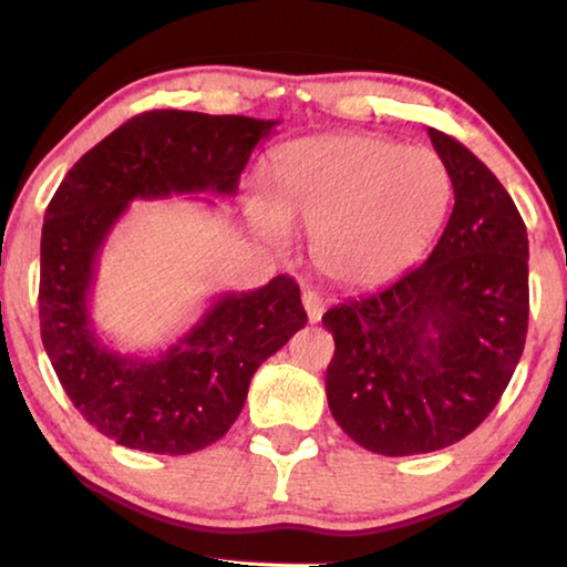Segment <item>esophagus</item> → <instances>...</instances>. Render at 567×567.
I'll return each instance as SVG.
<instances>
[{"label":"esophagus","instance_id":"1","mask_svg":"<svg viewBox=\"0 0 567 567\" xmlns=\"http://www.w3.org/2000/svg\"><path fill=\"white\" fill-rule=\"evenodd\" d=\"M302 308L308 312L310 323H318L320 316H323V298L318 292H302Z\"/></svg>","mask_w":567,"mask_h":567}]
</instances>
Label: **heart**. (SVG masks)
I'll use <instances>...</instances> for the list:
<instances>
[{
	"label": "heart",
	"mask_w": 567,
	"mask_h": 567,
	"mask_svg": "<svg viewBox=\"0 0 567 567\" xmlns=\"http://www.w3.org/2000/svg\"><path fill=\"white\" fill-rule=\"evenodd\" d=\"M272 198L251 190L257 229L287 247L290 226L316 236V265L343 287H374L404 272L435 239L451 206L445 159L374 134H333L277 152Z\"/></svg>",
	"instance_id": "heart-1"
}]
</instances>
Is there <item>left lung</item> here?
<instances>
[{"label":"left lung","mask_w":567,"mask_h":567,"mask_svg":"<svg viewBox=\"0 0 567 567\" xmlns=\"http://www.w3.org/2000/svg\"><path fill=\"white\" fill-rule=\"evenodd\" d=\"M453 183V214L425 265L323 316L333 420L382 455L433 453L473 433L519 364L529 318V241L496 175L427 130Z\"/></svg>","instance_id":"8db88e82"}]
</instances>
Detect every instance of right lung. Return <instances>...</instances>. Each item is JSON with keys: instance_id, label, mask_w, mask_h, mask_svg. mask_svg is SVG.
I'll return each mask as SVG.
<instances>
[{"instance_id": "right-lung-1", "label": "right lung", "mask_w": 567, "mask_h": 567, "mask_svg": "<svg viewBox=\"0 0 567 567\" xmlns=\"http://www.w3.org/2000/svg\"><path fill=\"white\" fill-rule=\"evenodd\" d=\"M280 122L157 109L132 116L63 177L40 239V336L73 408L101 435L145 453L185 455L229 433L261 361L308 323L300 287L277 275L218 295L157 357L101 341L91 320L99 251L132 200L234 196L251 150Z\"/></svg>"}]
</instances>
